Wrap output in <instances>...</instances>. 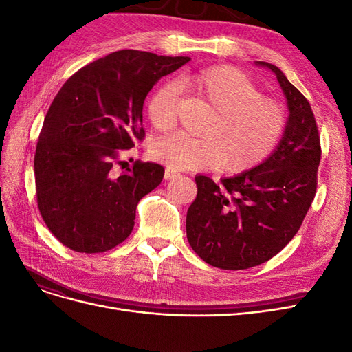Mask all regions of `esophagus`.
<instances>
[{
	"mask_svg": "<svg viewBox=\"0 0 352 352\" xmlns=\"http://www.w3.org/2000/svg\"><path fill=\"white\" fill-rule=\"evenodd\" d=\"M180 173L179 172H176V170H173V168H166V172H164V179L166 180H168V179H175V177H177Z\"/></svg>",
	"mask_w": 352,
	"mask_h": 352,
	"instance_id": "esophagus-1",
	"label": "esophagus"
}]
</instances>
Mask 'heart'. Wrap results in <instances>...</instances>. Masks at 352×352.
<instances>
[{
  "label": "heart",
  "instance_id": "obj_1",
  "mask_svg": "<svg viewBox=\"0 0 352 352\" xmlns=\"http://www.w3.org/2000/svg\"><path fill=\"white\" fill-rule=\"evenodd\" d=\"M180 88L214 110L204 138L173 133L158 140L151 155L168 168H216L238 173L261 164L273 153L286 127L283 105L263 97L247 74L232 66H212L180 74ZM177 95L172 85L160 87L148 101V119L157 131L176 122Z\"/></svg>",
  "mask_w": 352,
  "mask_h": 352
}]
</instances>
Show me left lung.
<instances>
[{
  "label": "left lung",
  "instance_id": "obj_1",
  "mask_svg": "<svg viewBox=\"0 0 352 352\" xmlns=\"http://www.w3.org/2000/svg\"><path fill=\"white\" fill-rule=\"evenodd\" d=\"M289 107L279 146L255 168L219 184L197 176L188 208L189 245L212 267L243 270L269 261L300 230L317 192L320 135L311 105L270 63Z\"/></svg>",
  "mask_w": 352,
  "mask_h": 352
}]
</instances>
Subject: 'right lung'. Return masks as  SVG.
Returning a JSON list of instances; mask_svg holds the SVG:
<instances>
[{"label":"right lung","instance_id":"1","mask_svg":"<svg viewBox=\"0 0 352 352\" xmlns=\"http://www.w3.org/2000/svg\"><path fill=\"white\" fill-rule=\"evenodd\" d=\"M189 57L122 50L82 67L50 105L35 151L38 208L65 247L110 251L132 233L136 206L162 184L164 167L123 154L142 142L145 97Z\"/></svg>","mask_w":352,"mask_h":352}]
</instances>
